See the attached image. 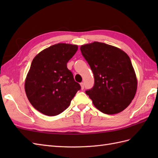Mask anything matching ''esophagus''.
Listing matches in <instances>:
<instances>
[{"label":"esophagus","instance_id":"1","mask_svg":"<svg viewBox=\"0 0 158 158\" xmlns=\"http://www.w3.org/2000/svg\"><path fill=\"white\" fill-rule=\"evenodd\" d=\"M80 85H81V89H84V87H85V85H84V83H80Z\"/></svg>","mask_w":158,"mask_h":158}]
</instances>
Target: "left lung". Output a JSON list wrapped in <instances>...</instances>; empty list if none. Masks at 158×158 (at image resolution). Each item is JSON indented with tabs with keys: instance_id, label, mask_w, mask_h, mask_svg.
Wrapping results in <instances>:
<instances>
[{
	"instance_id": "obj_1",
	"label": "left lung",
	"mask_w": 158,
	"mask_h": 158,
	"mask_svg": "<svg viewBox=\"0 0 158 158\" xmlns=\"http://www.w3.org/2000/svg\"><path fill=\"white\" fill-rule=\"evenodd\" d=\"M80 49L94 77V85L85 91L86 94L103 113L122 112L135 98L137 89L129 56L119 48L97 41L81 45Z\"/></svg>"
}]
</instances>
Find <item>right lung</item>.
Here are the masks:
<instances>
[{"label":"right lung","instance_id":"right-lung-1","mask_svg":"<svg viewBox=\"0 0 158 158\" xmlns=\"http://www.w3.org/2000/svg\"><path fill=\"white\" fill-rule=\"evenodd\" d=\"M77 49L76 45L58 43L33 59L25 80V92L33 107L44 115L62 113L81 89L66 66Z\"/></svg>","mask_w":158,"mask_h":158}]
</instances>
